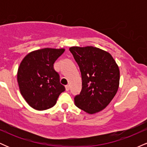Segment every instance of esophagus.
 I'll return each mask as SVG.
<instances>
[{
    "label": "esophagus",
    "mask_w": 147,
    "mask_h": 147,
    "mask_svg": "<svg viewBox=\"0 0 147 147\" xmlns=\"http://www.w3.org/2000/svg\"><path fill=\"white\" fill-rule=\"evenodd\" d=\"M65 90L66 91H68L69 89H70V86H69V85L65 86Z\"/></svg>",
    "instance_id": "1"
}]
</instances>
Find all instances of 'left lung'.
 Returning a JSON list of instances; mask_svg holds the SVG:
<instances>
[{
	"label": "left lung",
	"instance_id": "left-lung-1",
	"mask_svg": "<svg viewBox=\"0 0 147 147\" xmlns=\"http://www.w3.org/2000/svg\"><path fill=\"white\" fill-rule=\"evenodd\" d=\"M82 74V88L75 105L89 114L102 111L117 93L119 70L110 53L93 46L70 48Z\"/></svg>",
	"mask_w": 147,
	"mask_h": 147
}]
</instances>
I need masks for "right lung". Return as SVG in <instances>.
I'll use <instances>...</instances> for the list:
<instances>
[{
    "label": "right lung",
    "instance_id": "1",
    "mask_svg": "<svg viewBox=\"0 0 147 147\" xmlns=\"http://www.w3.org/2000/svg\"><path fill=\"white\" fill-rule=\"evenodd\" d=\"M64 51L63 48H43L30 52L22 60L17 72L18 86L23 98L33 109H50L65 90L54 69L55 61Z\"/></svg>",
    "mask_w": 147,
    "mask_h": 147
}]
</instances>
